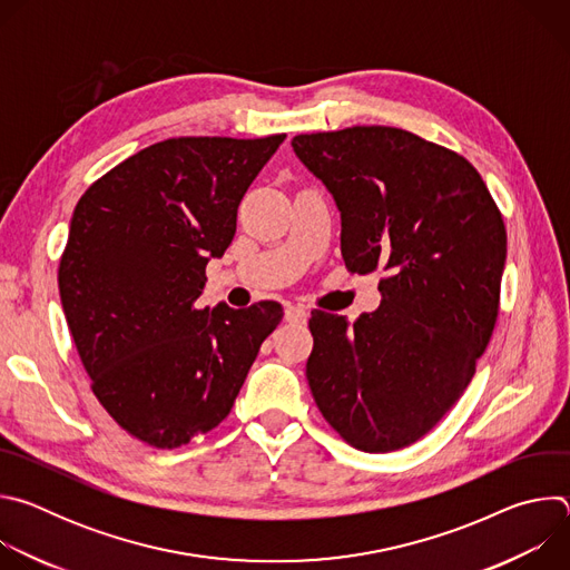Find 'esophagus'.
<instances>
[{
	"mask_svg": "<svg viewBox=\"0 0 570 570\" xmlns=\"http://www.w3.org/2000/svg\"><path fill=\"white\" fill-rule=\"evenodd\" d=\"M284 320L286 322H295V324H304L308 320V311L304 306H299V304H288L284 308Z\"/></svg>",
	"mask_w": 570,
	"mask_h": 570,
	"instance_id": "34e87169",
	"label": "esophagus"
}]
</instances>
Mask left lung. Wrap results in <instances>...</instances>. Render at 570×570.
<instances>
[{
  "label": "left lung",
  "instance_id": "1",
  "mask_svg": "<svg viewBox=\"0 0 570 570\" xmlns=\"http://www.w3.org/2000/svg\"><path fill=\"white\" fill-rule=\"evenodd\" d=\"M334 196L352 273H385L354 324L313 311L306 379L322 417L365 453L424 438L462 396L492 338L508 255L503 216L469 161L409 130L297 135Z\"/></svg>",
  "mask_w": 570,
  "mask_h": 570
}]
</instances>
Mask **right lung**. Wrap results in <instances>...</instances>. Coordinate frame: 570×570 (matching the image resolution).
Instances as JSON below:
<instances>
[{
    "instance_id": "right-lung-1",
    "label": "right lung",
    "mask_w": 570,
    "mask_h": 570,
    "mask_svg": "<svg viewBox=\"0 0 570 570\" xmlns=\"http://www.w3.org/2000/svg\"><path fill=\"white\" fill-rule=\"evenodd\" d=\"M286 135L178 137L124 159L80 196L58 288L92 392L132 438L178 449L216 429L282 304L198 308L236 212Z\"/></svg>"
}]
</instances>
